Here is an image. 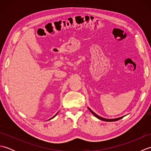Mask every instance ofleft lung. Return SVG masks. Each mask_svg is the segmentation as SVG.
Listing matches in <instances>:
<instances>
[{"mask_svg": "<svg viewBox=\"0 0 151 151\" xmlns=\"http://www.w3.org/2000/svg\"><path fill=\"white\" fill-rule=\"evenodd\" d=\"M88 109H89V110L90 111L91 113L93 114L95 116L97 117V118H98V119H101V120H102V121H108V122H112V121H117V120H119V119H122L123 118L124 116H123V117H118V118H115V119H106V118H103V117H100V116H99L98 115H97L96 114L95 112H93V111L90 108H88Z\"/></svg>", "mask_w": 151, "mask_h": 151, "instance_id": "1", "label": "left lung"}]
</instances>
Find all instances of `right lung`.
<instances>
[{"mask_svg":"<svg viewBox=\"0 0 151 151\" xmlns=\"http://www.w3.org/2000/svg\"><path fill=\"white\" fill-rule=\"evenodd\" d=\"M58 113H57V114H56V115H54V116H53V117H52V118H50V119H49V120H50V119H53V118H54V117H55V116H56V115H57V114H58Z\"/></svg>","mask_w":151,"mask_h":151,"instance_id":"add662e5","label":"right lung"}]
</instances>
